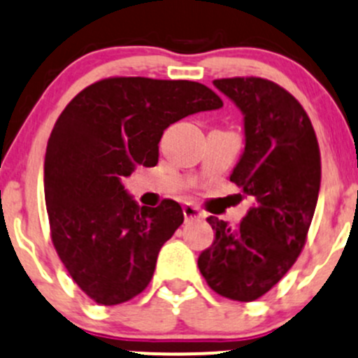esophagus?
Here are the masks:
<instances>
[{
    "label": "esophagus",
    "instance_id": "1",
    "mask_svg": "<svg viewBox=\"0 0 358 358\" xmlns=\"http://www.w3.org/2000/svg\"><path fill=\"white\" fill-rule=\"evenodd\" d=\"M183 215H185V220H194V218H203L204 213L199 208L192 206V204H185L183 206Z\"/></svg>",
    "mask_w": 358,
    "mask_h": 358
}]
</instances>
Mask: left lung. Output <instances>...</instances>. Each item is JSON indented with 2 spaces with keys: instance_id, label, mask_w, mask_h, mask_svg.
<instances>
[{
  "instance_id": "1",
  "label": "left lung",
  "mask_w": 358,
  "mask_h": 358,
  "mask_svg": "<svg viewBox=\"0 0 358 358\" xmlns=\"http://www.w3.org/2000/svg\"><path fill=\"white\" fill-rule=\"evenodd\" d=\"M245 115V152L231 182L255 204L236 227L210 217L215 241L197 259L218 296L250 303L267 294L303 252L322 180L320 147L301 103L260 76L215 80Z\"/></svg>"
}]
</instances>
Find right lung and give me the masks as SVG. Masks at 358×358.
<instances>
[{
    "label": "right lung",
    "mask_w": 358,
    "mask_h": 358,
    "mask_svg": "<svg viewBox=\"0 0 358 358\" xmlns=\"http://www.w3.org/2000/svg\"><path fill=\"white\" fill-rule=\"evenodd\" d=\"M224 105L190 80L110 76L68 103L45 152L50 238L73 282L101 306L143 292L161 246L183 224L176 201L138 206L122 180L155 166L169 124Z\"/></svg>",
    "instance_id": "add662e5"
}]
</instances>
